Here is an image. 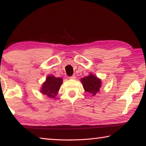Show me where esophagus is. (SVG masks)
Masks as SVG:
<instances>
[{
    "label": "esophagus",
    "instance_id": "1",
    "mask_svg": "<svg viewBox=\"0 0 146 146\" xmlns=\"http://www.w3.org/2000/svg\"><path fill=\"white\" fill-rule=\"evenodd\" d=\"M70 79H76V76H75V75H73V76H70Z\"/></svg>",
    "mask_w": 146,
    "mask_h": 146
}]
</instances>
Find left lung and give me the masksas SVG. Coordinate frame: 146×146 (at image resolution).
<instances>
[{
  "instance_id": "left-lung-1",
  "label": "left lung",
  "mask_w": 146,
  "mask_h": 146,
  "mask_svg": "<svg viewBox=\"0 0 146 146\" xmlns=\"http://www.w3.org/2000/svg\"><path fill=\"white\" fill-rule=\"evenodd\" d=\"M80 80L84 90L93 96L95 95L100 91L102 86L100 79L91 73L88 76L82 78Z\"/></svg>"
}]
</instances>
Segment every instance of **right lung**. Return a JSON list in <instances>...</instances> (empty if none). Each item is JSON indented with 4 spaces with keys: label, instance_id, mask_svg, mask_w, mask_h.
<instances>
[{
    "label": "right lung",
    "instance_id": "obj_1",
    "mask_svg": "<svg viewBox=\"0 0 146 146\" xmlns=\"http://www.w3.org/2000/svg\"><path fill=\"white\" fill-rule=\"evenodd\" d=\"M62 82L63 79L62 78H56L53 75H49L42 86L41 93L49 98H55Z\"/></svg>",
    "mask_w": 146,
    "mask_h": 146
}]
</instances>
